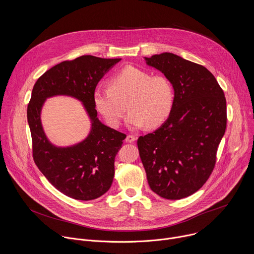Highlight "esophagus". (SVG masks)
<instances>
[{
    "label": "esophagus",
    "mask_w": 254,
    "mask_h": 254,
    "mask_svg": "<svg viewBox=\"0 0 254 254\" xmlns=\"http://www.w3.org/2000/svg\"><path fill=\"white\" fill-rule=\"evenodd\" d=\"M134 140H135V137H134L133 135L128 134V135L126 137V141H127V142H133Z\"/></svg>",
    "instance_id": "1"
}]
</instances>
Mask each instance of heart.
<instances>
[{"instance_id": "b5f03b06", "label": "heart", "mask_w": 254, "mask_h": 254, "mask_svg": "<svg viewBox=\"0 0 254 254\" xmlns=\"http://www.w3.org/2000/svg\"><path fill=\"white\" fill-rule=\"evenodd\" d=\"M98 112L113 127L120 126L126 112L127 125L138 128L160 126L171 115L175 94L173 84L164 75H150L134 65H126L110 79V87L97 88L93 95Z\"/></svg>"}]
</instances>
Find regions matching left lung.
<instances>
[{"mask_svg":"<svg viewBox=\"0 0 254 254\" xmlns=\"http://www.w3.org/2000/svg\"><path fill=\"white\" fill-rule=\"evenodd\" d=\"M175 91L168 119L137 146L150 190L166 199L197 191L208 180L226 128V101L214 75L203 65L173 53L144 58Z\"/></svg>","mask_w":254,"mask_h":254,"instance_id":"1","label":"left lung"}]
</instances>
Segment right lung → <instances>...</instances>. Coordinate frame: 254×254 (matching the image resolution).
<instances>
[{"label":"right lung","instance_id":"obj_1","mask_svg":"<svg viewBox=\"0 0 254 254\" xmlns=\"http://www.w3.org/2000/svg\"><path fill=\"white\" fill-rule=\"evenodd\" d=\"M121 59L81 56L62 62L36 81L27 117L33 140L35 163L62 193L77 200H92L105 194L115 176V157L127 135L98 119L93 95L101 78ZM66 95L79 100L91 121L88 136L69 147H57L46 137L40 113L45 100Z\"/></svg>","mask_w":254,"mask_h":254}]
</instances>
